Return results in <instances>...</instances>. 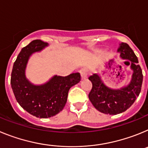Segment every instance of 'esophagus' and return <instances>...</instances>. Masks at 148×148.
I'll list each match as a JSON object with an SVG mask.
<instances>
[{"label": "esophagus", "mask_w": 148, "mask_h": 148, "mask_svg": "<svg viewBox=\"0 0 148 148\" xmlns=\"http://www.w3.org/2000/svg\"><path fill=\"white\" fill-rule=\"evenodd\" d=\"M81 73V76H82V79L84 80V79H86L87 78V72L85 69H82L80 70Z\"/></svg>", "instance_id": "34e87169"}]
</instances>
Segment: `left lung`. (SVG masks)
Here are the masks:
<instances>
[{"label":"left lung","mask_w":148,"mask_h":148,"mask_svg":"<svg viewBox=\"0 0 148 148\" xmlns=\"http://www.w3.org/2000/svg\"><path fill=\"white\" fill-rule=\"evenodd\" d=\"M117 52L120 53L121 59L131 62L130 69L133 70V75L127 85L120 89H112L104 84L98 74L89 77L92 84L89 99L95 109L104 114L116 115L126 111L134 103L142 88V71L133 49L126 43H121Z\"/></svg>","instance_id":"obj_1"}]
</instances>
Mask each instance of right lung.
Instances as JSON below:
<instances>
[{"mask_svg": "<svg viewBox=\"0 0 148 148\" xmlns=\"http://www.w3.org/2000/svg\"><path fill=\"white\" fill-rule=\"evenodd\" d=\"M40 40H32L18 54L13 65L11 86L21 108L38 118H49L61 112L66 103L70 87L81 81L80 73L67 76L54 75L45 84L35 85L26 77V68L30 56L47 47Z\"/></svg>", "mask_w": 148, "mask_h": 148, "instance_id": "right-lung-1", "label": "right lung"}]
</instances>
